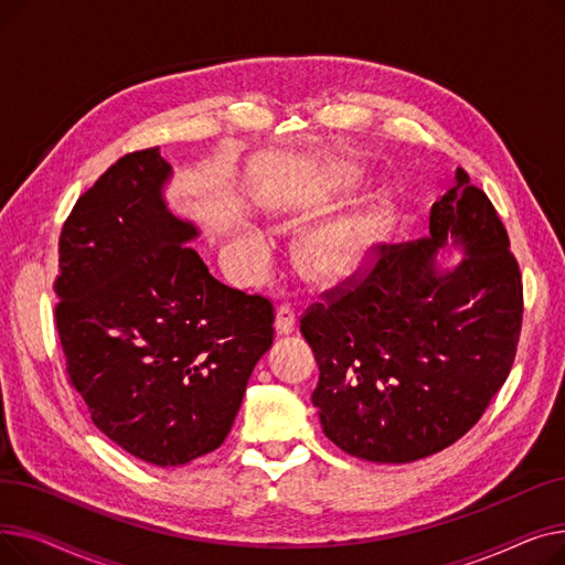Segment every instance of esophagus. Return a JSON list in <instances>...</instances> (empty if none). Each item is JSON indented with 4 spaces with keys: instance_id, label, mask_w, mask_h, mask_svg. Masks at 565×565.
Masks as SVG:
<instances>
[{
    "instance_id": "obj_1",
    "label": "esophagus",
    "mask_w": 565,
    "mask_h": 565,
    "mask_svg": "<svg viewBox=\"0 0 565 565\" xmlns=\"http://www.w3.org/2000/svg\"><path fill=\"white\" fill-rule=\"evenodd\" d=\"M295 320H298V316H295V309L290 305H281L275 313V332L279 337L290 334L295 330Z\"/></svg>"
}]
</instances>
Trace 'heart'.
<instances>
[{
  "label": "heart",
  "mask_w": 565,
  "mask_h": 565,
  "mask_svg": "<svg viewBox=\"0 0 565 565\" xmlns=\"http://www.w3.org/2000/svg\"><path fill=\"white\" fill-rule=\"evenodd\" d=\"M354 185V173L345 162L322 164L309 188L302 192L298 213H328ZM396 207L392 196L375 194L350 211L318 226L302 247V267L318 284H339L360 275L371 263L384 237L394 226ZM237 252L249 260L263 258L260 237L252 231L237 235Z\"/></svg>",
  "instance_id": "heart-1"
}]
</instances>
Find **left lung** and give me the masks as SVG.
I'll return each mask as SVG.
<instances>
[{
  "instance_id": "8db88e82",
  "label": "left lung",
  "mask_w": 565,
  "mask_h": 565,
  "mask_svg": "<svg viewBox=\"0 0 565 565\" xmlns=\"http://www.w3.org/2000/svg\"><path fill=\"white\" fill-rule=\"evenodd\" d=\"M428 228L419 243L382 245L364 281L300 320L320 369V426L354 458L405 465L451 447L515 360L520 267L494 205L460 167ZM449 248L463 249L454 266L443 263Z\"/></svg>"
}]
</instances>
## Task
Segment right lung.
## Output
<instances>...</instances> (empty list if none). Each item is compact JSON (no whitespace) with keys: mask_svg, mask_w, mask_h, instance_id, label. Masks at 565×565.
I'll use <instances>...</instances> for the list:
<instances>
[{"mask_svg":"<svg viewBox=\"0 0 565 565\" xmlns=\"http://www.w3.org/2000/svg\"><path fill=\"white\" fill-rule=\"evenodd\" d=\"M160 148L86 190L58 237L56 330L92 422L130 456L178 467L215 451L273 345V305L217 281L169 211Z\"/></svg>","mask_w":565,"mask_h":565,"instance_id":"1","label":"right lung"}]
</instances>
